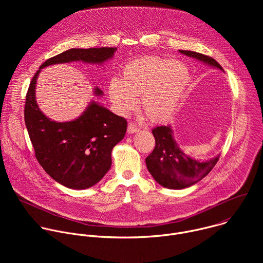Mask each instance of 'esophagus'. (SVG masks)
I'll list each match as a JSON object with an SVG mask.
<instances>
[{
    "mask_svg": "<svg viewBox=\"0 0 263 263\" xmlns=\"http://www.w3.org/2000/svg\"><path fill=\"white\" fill-rule=\"evenodd\" d=\"M138 131H139V128L136 125H134L132 123L129 124V126H128V133L129 134H133V133H136Z\"/></svg>",
    "mask_w": 263,
    "mask_h": 263,
    "instance_id": "1",
    "label": "esophagus"
}]
</instances>
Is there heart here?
Wrapping results in <instances>:
<instances>
[{"instance_id":"b5f03b06","label":"heart","mask_w":263,"mask_h":263,"mask_svg":"<svg viewBox=\"0 0 263 263\" xmlns=\"http://www.w3.org/2000/svg\"><path fill=\"white\" fill-rule=\"evenodd\" d=\"M190 71L178 60L166 57H142L126 64L121 80L112 79L109 97L121 115H128L137 105L153 122L170 120L178 110L187 85Z\"/></svg>"}]
</instances>
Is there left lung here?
Listing matches in <instances>:
<instances>
[{"label": "left lung", "instance_id": "1", "mask_svg": "<svg viewBox=\"0 0 263 263\" xmlns=\"http://www.w3.org/2000/svg\"><path fill=\"white\" fill-rule=\"evenodd\" d=\"M179 52L223 71L220 64L209 56L193 51ZM152 132L156 145L145 158V164L156 182L166 189L183 190L198 183L210 173L219 159V155L208 160H199L186 155L175 140L170 125L156 127Z\"/></svg>", "mask_w": 263, "mask_h": 263}]
</instances>
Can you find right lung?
Instances as JSON below:
<instances>
[{"mask_svg":"<svg viewBox=\"0 0 263 263\" xmlns=\"http://www.w3.org/2000/svg\"><path fill=\"white\" fill-rule=\"evenodd\" d=\"M117 48L70 49L45 61L30 83L25 104V123L35 157L56 182L71 190L97 184L111 167V151L125 136L127 121L91 101L73 121L58 123L47 118L36 102V80L44 67L82 61L102 64L114 57ZM93 93L102 97L96 87Z\"/></svg>","mask_w":263,"mask_h":263,"instance_id":"right-lung-1","label":"right lung"}]
</instances>
